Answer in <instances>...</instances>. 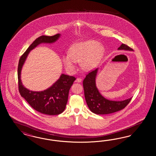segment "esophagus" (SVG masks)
Instances as JSON below:
<instances>
[{
    "label": "esophagus",
    "mask_w": 156,
    "mask_h": 156,
    "mask_svg": "<svg viewBox=\"0 0 156 156\" xmlns=\"http://www.w3.org/2000/svg\"><path fill=\"white\" fill-rule=\"evenodd\" d=\"M82 82V79L80 78H77L76 79V82H78V83H80Z\"/></svg>",
    "instance_id": "obj_1"
}]
</instances>
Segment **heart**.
<instances>
[{"label": "heart", "instance_id": "1", "mask_svg": "<svg viewBox=\"0 0 156 156\" xmlns=\"http://www.w3.org/2000/svg\"><path fill=\"white\" fill-rule=\"evenodd\" d=\"M104 54V47L98 41L87 40L74 44L70 49V53L63 56L62 61L68 71L76 70V62H81V67L84 70L90 71L99 65Z\"/></svg>", "mask_w": 156, "mask_h": 156}]
</instances>
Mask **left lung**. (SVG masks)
Returning <instances> with one entry per match:
<instances>
[{"label":"left lung","mask_w":156,"mask_h":156,"mask_svg":"<svg viewBox=\"0 0 156 156\" xmlns=\"http://www.w3.org/2000/svg\"><path fill=\"white\" fill-rule=\"evenodd\" d=\"M118 50L132 51L133 50L125 44H122ZM98 69L89 73L83 82L85 98L89 108L97 114H108L118 112L125 108L132 97L123 101H112L106 99L99 93L96 86V76Z\"/></svg>","instance_id":"left-lung-1"}]
</instances>
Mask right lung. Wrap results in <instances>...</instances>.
<instances>
[{"label":"right lung","mask_w":156,"mask_h":156,"mask_svg":"<svg viewBox=\"0 0 156 156\" xmlns=\"http://www.w3.org/2000/svg\"><path fill=\"white\" fill-rule=\"evenodd\" d=\"M60 34L53 36L42 35L37 38L19 59L18 68L19 91L22 97L35 110L41 113L54 115L62 113L66 108L69 92L76 78L62 74L59 78L50 87L43 91H34L24 86L21 80V71L30 52L42 43H53L61 37Z\"/></svg>","instance_id":"right-lung-1"}]
</instances>
